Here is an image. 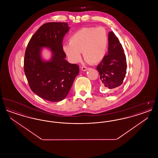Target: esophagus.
Listing matches in <instances>:
<instances>
[{
  "instance_id": "34e87169",
  "label": "esophagus",
  "mask_w": 158,
  "mask_h": 158,
  "mask_svg": "<svg viewBox=\"0 0 158 158\" xmlns=\"http://www.w3.org/2000/svg\"><path fill=\"white\" fill-rule=\"evenodd\" d=\"M81 69L83 71H87L89 69V68H87V67H85V66H82L81 68Z\"/></svg>"
}]
</instances>
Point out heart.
<instances>
[{
	"mask_svg": "<svg viewBox=\"0 0 158 158\" xmlns=\"http://www.w3.org/2000/svg\"><path fill=\"white\" fill-rule=\"evenodd\" d=\"M108 43V38L104 28L85 27L75 32L63 49L72 63L80 60L83 52L85 60L90 64H97L104 58Z\"/></svg>",
	"mask_w": 158,
	"mask_h": 158,
	"instance_id": "obj_1",
	"label": "heart"
}]
</instances>
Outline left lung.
Returning <instances> with one entry per match:
<instances>
[{
	"label": "left lung",
	"mask_w": 158,
	"mask_h": 158,
	"mask_svg": "<svg viewBox=\"0 0 158 158\" xmlns=\"http://www.w3.org/2000/svg\"><path fill=\"white\" fill-rule=\"evenodd\" d=\"M101 84L111 91L120 88L126 74L127 62L122 45L113 32L108 34V52L97 68Z\"/></svg>",
	"instance_id": "8db88e82"
}]
</instances>
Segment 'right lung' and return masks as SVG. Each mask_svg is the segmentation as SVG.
<instances>
[{
  "instance_id": "obj_1",
  "label": "right lung",
  "mask_w": 158,
  "mask_h": 158,
  "mask_svg": "<svg viewBox=\"0 0 158 158\" xmlns=\"http://www.w3.org/2000/svg\"><path fill=\"white\" fill-rule=\"evenodd\" d=\"M69 30L66 23H47L32 36L25 50L23 69L31 89L40 98L58 102L66 97L76 76L79 66L66 60L63 40ZM43 47H48L53 57L48 62L41 59Z\"/></svg>"
}]
</instances>
